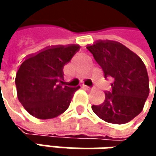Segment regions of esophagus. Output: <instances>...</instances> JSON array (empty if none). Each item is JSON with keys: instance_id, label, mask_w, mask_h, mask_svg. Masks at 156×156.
<instances>
[{"instance_id": "obj_1", "label": "esophagus", "mask_w": 156, "mask_h": 156, "mask_svg": "<svg viewBox=\"0 0 156 156\" xmlns=\"http://www.w3.org/2000/svg\"><path fill=\"white\" fill-rule=\"evenodd\" d=\"M83 87H84L85 89H92L91 87H88V86H86V85H83Z\"/></svg>"}]
</instances>
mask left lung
<instances>
[{
  "label": "left lung",
  "mask_w": 156,
  "mask_h": 156,
  "mask_svg": "<svg viewBox=\"0 0 156 156\" xmlns=\"http://www.w3.org/2000/svg\"><path fill=\"white\" fill-rule=\"evenodd\" d=\"M87 48L102 68L105 78L112 80V90L105 93V101L93 105L92 110L108 123L121 125L131 121L140 114L149 95L144 62L132 50L114 41H98Z\"/></svg>",
  "instance_id": "8db88e82"
}]
</instances>
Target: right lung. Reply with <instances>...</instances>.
Masks as SVG:
<instances>
[{"instance_id":"right-lung-1","label":"right lung","mask_w":156,"mask_h":156,"mask_svg":"<svg viewBox=\"0 0 156 156\" xmlns=\"http://www.w3.org/2000/svg\"><path fill=\"white\" fill-rule=\"evenodd\" d=\"M79 49L78 45L48 47L28 56L20 66L15 84L19 101L31 115L54 118L64 113L79 86L63 81V68Z\"/></svg>"}]
</instances>
